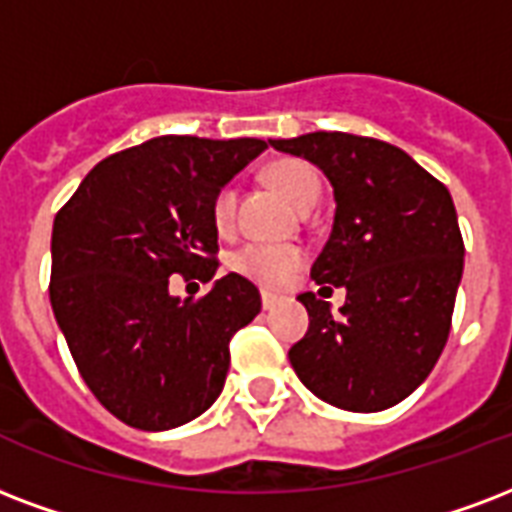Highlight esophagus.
<instances>
[{"mask_svg":"<svg viewBox=\"0 0 512 512\" xmlns=\"http://www.w3.org/2000/svg\"><path fill=\"white\" fill-rule=\"evenodd\" d=\"M276 303H279V298H276V295H271V292H263V308H265V311H271Z\"/></svg>","mask_w":512,"mask_h":512,"instance_id":"obj_1","label":"esophagus"}]
</instances>
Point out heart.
<instances>
[{
    "label": "heart",
    "instance_id": "obj_1",
    "mask_svg": "<svg viewBox=\"0 0 512 512\" xmlns=\"http://www.w3.org/2000/svg\"><path fill=\"white\" fill-rule=\"evenodd\" d=\"M265 177L298 212H311L317 206L322 185H319V174L311 163L300 161V158H282L268 166ZM233 217H236V190L225 185L212 198V220L220 230H228L233 225ZM303 263H306L303 249L292 247V244L252 241L233 255V268L268 290L284 287Z\"/></svg>",
    "mask_w": 512,
    "mask_h": 512
}]
</instances>
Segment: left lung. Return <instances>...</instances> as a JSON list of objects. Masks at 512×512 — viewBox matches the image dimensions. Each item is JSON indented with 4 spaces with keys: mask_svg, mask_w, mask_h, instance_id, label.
<instances>
[{
    "mask_svg": "<svg viewBox=\"0 0 512 512\" xmlns=\"http://www.w3.org/2000/svg\"><path fill=\"white\" fill-rule=\"evenodd\" d=\"M271 147L317 163L335 195L311 279L346 287L338 314L303 292L308 333L290 349L303 384L354 413L392 408L432 373L451 333L464 241L448 187L381 139L314 131Z\"/></svg>",
    "mask_w": 512,
    "mask_h": 512,
    "instance_id": "obj_1",
    "label": "left lung"
}]
</instances>
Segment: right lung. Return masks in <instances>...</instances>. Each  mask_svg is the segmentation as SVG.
<instances>
[{
	"instance_id": "1",
	"label": "right lung",
	"mask_w": 512,
	"mask_h": 512,
	"mask_svg": "<svg viewBox=\"0 0 512 512\" xmlns=\"http://www.w3.org/2000/svg\"><path fill=\"white\" fill-rule=\"evenodd\" d=\"M265 147L158 136L96 163L58 209L50 306L93 397L128 427H179L220 397L230 338L260 314V292L228 273L179 300L169 276L212 282V198Z\"/></svg>"
}]
</instances>
